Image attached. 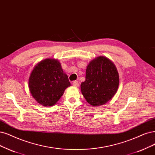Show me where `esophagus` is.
<instances>
[{
    "label": "esophagus",
    "instance_id": "1",
    "mask_svg": "<svg viewBox=\"0 0 155 155\" xmlns=\"http://www.w3.org/2000/svg\"><path fill=\"white\" fill-rule=\"evenodd\" d=\"M72 84H73V86H74V87H78L79 85V83H78V81H73Z\"/></svg>",
    "mask_w": 155,
    "mask_h": 155
}]
</instances>
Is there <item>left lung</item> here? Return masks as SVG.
Returning <instances> with one entry per match:
<instances>
[{"instance_id":"1","label":"left lung","mask_w":155,"mask_h":155,"mask_svg":"<svg viewBox=\"0 0 155 155\" xmlns=\"http://www.w3.org/2000/svg\"><path fill=\"white\" fill-rule=\"evenodd\" d=\"M119 83L116 66L107 57L100 56L88 64L85 81L81 91L85 99L93 106L104 105L117 92Z\"/></svg>"}]
</instances>
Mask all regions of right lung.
Returning <instances> with one entry per match:
<instances>
[{
  "label": "right lung",
  "mask_w": 155,
  "mask_h": 155,
  "mask_svg": "<svg viewBox=\"0 0 155 155\" xmlns=\"http://www.w3.org/2000/svg\"><path fill=\"white\" fill-rule=\"evenodd\" d=\"M28 86L33 98L43 106H52L70 86L67 74L60 62L45 59L36 66L28 80Z\"/></svg>",
  "instance_id": "obj_1"
}]
</instances>
